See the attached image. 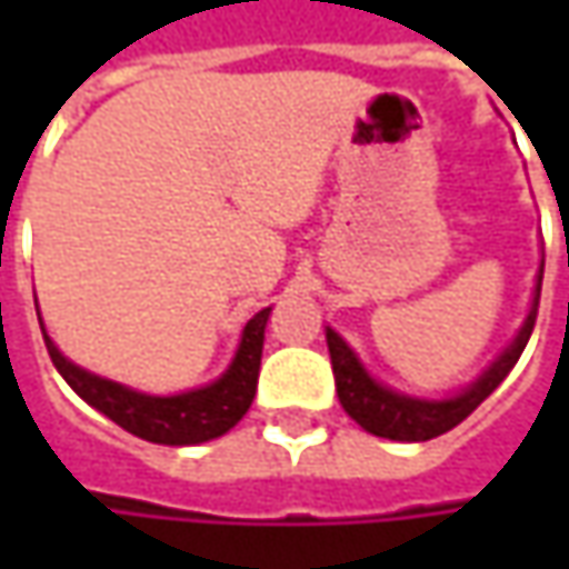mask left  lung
Wrapping results in <instances>:
<instances>
[{"instance_id":"8db88e82","label":"left lung","mask_w":569,"mask_h":569,"mask_svg":"<svg viewBox=\"0 0 569 569\" xmlns=\"http://www.w3.org/2000/svg\"><path fill=\"white\" fill-rule=\"evenodd\" d=\"M541 274H545V262L538 266L536 274V295H532V307L522 319L516 339L497 355L491 367L469 382L462 392L447 396V399H418V396H405L389 389L386 382L373 380L367 373L361 358L351 351V345L341 339L336 329L326 326V345H329V358H332V373H336V392H339L341 408L358 421V425L373 433V437H386V440H402V443H425L440 433H447L456 425H462L478 405L491 396L500 382L507 380V373L513 370L519 361L526 341L536 329L538 297H541Z\"/></svg>"}]
</instances>
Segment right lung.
<instances>
[{
	"label": "right lung",
	"mask_w": 569,
	"mask_h": 569,
	"mask_svg": "<svg viewBox=\"0 0 569 569\" xmlns=\"http://www.w3.org/2000/svg\"><path fill=\"white\" fill-rule=\"evenodd\" d=\"M272 307L259 310L243 326L240 345L230 358L228 370L208 386L177 392V396H148L139 389H129L117 380L98 377L84 367L72 363L53 339L47 336L43 322V341L53 358L56 370L62 380L76 389L78 396L100 415H107L122 430L142 437L148 443H164V447H196L208 443L214 437H224L230 427L237 425L250 411L256 382H259V363H262V341H266V322ZM40 319V310H37Z\"/></svg>",
	"instance_id": "right-lung-1"
}]
</instances>
